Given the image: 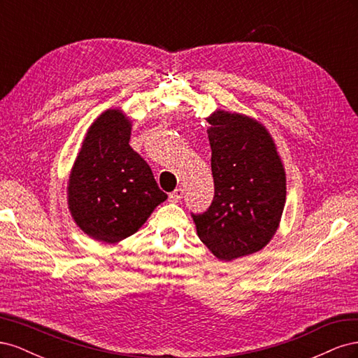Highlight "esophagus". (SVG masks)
I'll use <instances>...</instances> for the list:
<instances>
[{"instance_id":"obj_1","label":"esophagus","mask_w":358,"mask_h":358,"mask_svg":"<svg viewBox=\"0 0 358 358\" xmlns=\"http://www.w3.org/2000/svg\"><path fill=\"white\" fill-rule=\"evenodd\" d=\"M182 197H183V189H182V188H176V189L173 191V192L170 194V196H169L170 201H175V203H178Z\"/></svg>"}]
</instances>
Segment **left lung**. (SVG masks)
Masks as SVG:
<instances>
[{"label":"left lung","instance_id":"8db88e82","mask_svg":"<svg viewBox=\"0 0 358 358\" xmlns=\"http://www.w3.org/2000/svg\"><path fill=\"white\" fill-rule=\"evenodd\" d=\"M215 197L194 215L200 241L221 262L255 254L282 218L287 176L275 140L255 117L216 109L206 117Z\"/></svg>","mask_w":358,"mask_h":358}]
</instances>
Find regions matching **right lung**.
Masks as SVG:
<instances>
[{
  "label": "right lung",
  "instance_id": "add662e5",
  "mask_svg": "<svg viewBox=\"0 0 358 358\" xmlns=\"http://www.w3.org/2000/svg\"><path fill=\"white\" fill-rule=\"evenodd\" d=\"M131 127V119L117 107L96 116L67 180L71 218L99 242L127 239L167 199L146 161L128 145Z\"/></svg>",
  "mask_w": 358,
  "mask_h": 358
}]
</instances>
